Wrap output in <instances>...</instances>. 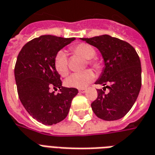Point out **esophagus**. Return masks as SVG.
<instances>
[{"instance_id": "obj_1", "label": "esophagus", "mask_w": 155, "mask_h": 155, "mask_svg": "<svg viewBox=\"0 0 155 155\" xmlns=\"http://www.w3.org/2000/svg\"><path fill=\"white\" fill-rule=\"evenodd\" d=\"M86 89H80V90H79V93H81V94L86 93Z\"/></svg>"}]
</instances>
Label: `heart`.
Here are the masks:
<instances>
[{"label": "heart", "instance_id": "b5f03b06", "mask_svg": "<svg viewBox=\"0 0 155 155\" xmlns=\"http://www.w3.org/2000/svg\"><path fill=\"white\" fill-rule=\"evenodd\" d=\"M74 53L81 56L85 60H88L87 63L93 66L94 69H99L100 64L99 61L94 60L95 56V50L93 47L88 44H79L71 48ZM54 65L56 71L61 74V76H66L69 73L68 67V60H67L66 52L63 50L59 51L56 53L54 60ZM94 74L91 70H85L81 73H76L66 78L64 84L68 87L72 88L83 89L88 86L94 81Z\"/></svg>", "mask_w": 155, "mask_h": 155}]
</instances>
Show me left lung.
<instances>
[{"instance_id": "8db88e82", "label": "left lung", "mask_w": 155, "mask_h": 155, "mask_svg": "<svg viewBox=\"0 0 155 155\" xmlns=\"http://www.w3.org/2000/svg\"><path fill=\"white\" fill-rule=\"evenodd\" d=\"M81 39L100 51L104 67L95 83L102 85L104 90H109L107 94L97 91L92 110L104 120L122 118L134 106L141 90V61L136 50L129 43L108 35Z\"/></svg>"}]
</instances>
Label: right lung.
Listing matches in <instances>:
<instances>
[{
    "label": "right lung",
    "instance_id": "add662e5",
    "mask_svg": "<svg viewBox=\"0 0 155 155\" xmlns=\"http://www.w3.org/2000/svg\"><path fill=\"white\" fill-rule=\"evenodd\" d=\"M75 39L41 35L25 44L18 56L14 77L19 99L27 112L43 124L63 120L78 93V89L62 86L54 65L56 53ZM51 87L59 88L60 92L55 95L50 91Z\"/></svg>",
    "mask_w": 155,
    "mask_h": 155
}]
</instances>
